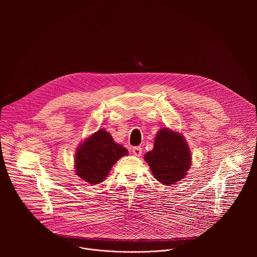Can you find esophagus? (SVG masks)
Segmentation results:
<instances>
[{
  "label": "esophagus",
  "instance_id": "obj_1",
  "mask_svg": "<svg viewBox=\"0 0 257 257\" xmlns=\"http://www.w3.org/2000/svg\"><path fill=\"white\" fill-rule=\"evenodd\" d=\"M132 152H133L134 156H136V157H140V156H141V154H142V149L140 148V146H135V148H133Z\"/></svg>",
  "mask_w": 257,
  "mask_h": 257
}]
</instances>
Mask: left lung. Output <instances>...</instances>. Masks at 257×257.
Segmentation results:
<instances>
[{"mask_svg": "<svg viewBox=\"0 0 257 257\" xmlns=\"http://www.w3.org/2000/svg\"><path fill=\"white\" fill-rule=\"evenodd\" d=\"M155 178L165 185H173L187 175L191 154L182 134L161 129L155 138L154 150L144 156Z\"/></svg>", "mask_w": 257, "mask_h": 257, "instance_id": "1", "label": "left lung"}]
</instances>
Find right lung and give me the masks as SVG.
<instances>
[{"instance_id":"1","label":"right lung","mask_w":257,"mask_h":257,"mask_svg":"<svg viewBox=\"0 0 257 257\" xmlns=\"http://www.w3.org/2000/svg\"><path fill=\"white\" fill-rule=\"evenodd\" d=\"M127 155L124 146L116 143L104 129H99L77 148L76 174L89 184H99L117 161Z\"/></svg>"}]
</instances>
